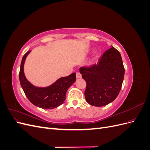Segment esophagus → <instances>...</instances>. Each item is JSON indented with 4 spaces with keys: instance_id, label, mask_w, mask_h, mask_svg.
<instances>
[{
    "instance_id": "obj_1",
    "label": "esophagus",
    "mask_w": 150,
    "mask_h": 150,
    "mask_svg": "<svg viewBox=\"0 0 150 150\" xmlns=\"http://www.w3.org/2000/svg\"><path fill=\"white\" fill-rule=\"evenodd\" d=\"M82 77V75L79 72H76V78H81Z\"/></svg>"
}]
</instances>
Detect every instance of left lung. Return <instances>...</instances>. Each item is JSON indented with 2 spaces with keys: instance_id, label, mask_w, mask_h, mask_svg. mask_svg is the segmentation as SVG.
Segmentation results:
<instances>
[{
  "instance_id": "left-lung-1",
  "label": "left lung",
  "mask_w": 150,
  "mask_h": 150,
  "mask_svg": "<svg viewBox=\"0 0 150 150\" xmlns=\"http://www.w3.org/2000/svg\"><path fill=\"white\" fill-rule=\"evenodd\" d=\"M79 72L86 82L85 98L91 105L106 106L119 94L125 68L121 54L114 47L104 52L97 64L81 67Z\"/></svg>"
}]
</instances>
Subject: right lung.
<instances>
[{
    "mask_svg": "<svg viewBox=\"0 0 150 150\" xmlns=\"http://www.w3.org/2000/svg\"><path fill=\"white\" fill-rule=\"evenodd\" d=\"M30 52H26L22 57L19 72L20 83L26 97L34 105L42 109H54L61 105L67 89L76 80V73L62 77L47 87H36L26 79L24 72L25 59Z\"/></svg>",
    "mask_w": 150,
    "mask_h": 150,
    "instance_id": "1",
    "label": "right lung"
}]
</instances>
